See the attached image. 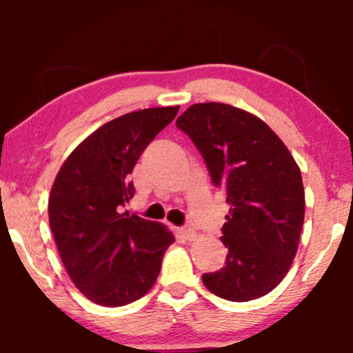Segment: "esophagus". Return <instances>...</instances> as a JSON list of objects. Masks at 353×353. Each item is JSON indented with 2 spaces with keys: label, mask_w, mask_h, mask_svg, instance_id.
<instances>
[{
  "label": "esophagus",
  "mask_w": 353,
  "mask_h": 353,
  "mask_svg": "<svg viewBox=\"0 0 353 353\" xmlns=\"http://www.w3.org/2000/svg\"><path fill=\"white\" fill-rule=\"evenodd\" d=\"M180 234L183 236V238L185 239H188V241H192V239H196V231L191 228V226H185V228H181L180 230Z\"/></svg>",
  "instance_id": "obj_1"
}]
</instances>
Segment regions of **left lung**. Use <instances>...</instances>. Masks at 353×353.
<instances>
[{"instance_id": "left-lung-1", "label": "left lung", "mask_w": 353, "mask_h": 353, "mask_svg": "<svg viewBox=\"0 0 353 353\" xmlns=\"http://www.w3.org/2000/svg\"><path fill=\"white\" fill-rule=\"evenodd\" d=\"M204 157L230 212L225 267L202 274L215 296L248 302L273 291L296 257L305 215L301 168L263 120L223 103L192 104L176 119Z\"/></svg>"}]
</instances>
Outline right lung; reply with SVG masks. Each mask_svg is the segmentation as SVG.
I'll use <instances>...</instances> for the list:
<instances>
[{
  "instance_id": "obj_1",
  "label": "right lung",
  "mask_w": 353,
  "mask_h": 353,
  "mask_svg": "<svg viewBox=\"0 0 353 353\" xmlns=\"http://www.w3.org/2000/svg\"><path fill=\"white\" fill-rule=\"evenodd\" d=\"M178 109H143L104 123L72 151L52 183L48 214L61 260L98 305L122 307L149 292L175 243L165 226L122 207L134 194V163Z\"/></svg>"
}]
</instances>
